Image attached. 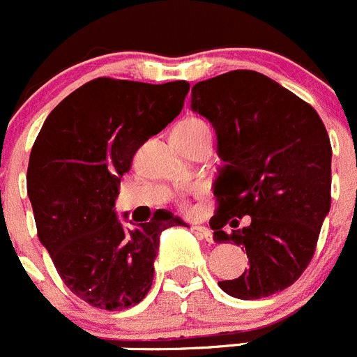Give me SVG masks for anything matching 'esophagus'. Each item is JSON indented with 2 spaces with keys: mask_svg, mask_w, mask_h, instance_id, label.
<instances>
[{
  "mask_svg": "<svg viewBox=\"0 0 357 357\" xmlns=\"http://www.w3.org/2000/svg\"><path fill=\"white\" fill-rule=\"evenodd\" d=\"M192 230H195L198 235H202L207 243H214V235H212V231L208 230V228L200 227V225H192Z\"/></svg>",
  "mask_w": 357,
  "mask_h": 357,
  "instance_id": "obj_1",
  "label": "esophagus"
}]
</instances>
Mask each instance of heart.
I'll return each instance as SVG.
<instances>
[{"label":"heart","mask_w":357,"mask_h":357,"mask_svg":"<svg viewBox=\"0 0 357 357\" xmlns=\"http://www.w3.org/2000/svg\"><path fill=\"white\" fill-rule=\"evenodd\" d=\"M173 132L182 134L188 139L196 138H212V129L205 120L198 119V116H189V119L182 120L181 123H176Z\"/></svg>","instance_id":"heart-1"}]
</instances>
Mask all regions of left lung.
<instances>
[{"label": "left lung", "mask_w": 357, "mask_h": 357, "mask_svg": "<svg viewBox=\"0 0 357 357\" xmlns=\"http://www.w3.org/2000/svg\"><path fill=\"white\" fill-rule=\"evenodd\" d=\"M191 107L214 126L225 161L214 182V238L250 258V269L218 285L246 301L285 290L312 261L331 207L328 130L308 102L255 70L196 83ZM243 215L252 218L248 227L222 230Z\"/></svg>", "instance_id": "8db88e82"}]
</instances>
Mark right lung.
<instances>
[{"label":"right lung","mask_w":357,"mask_h":357,"mask_svg":"<svg viewBox=\"0 0 357 357\" xmlns=\"http://www.w3.org/2000/svg\"><path fill=\"white\" fill-rule=\"evenodd\" d=\"M188 81L97 77L49 113L29 153L26 185L40 243L72 294L100 310L138 305L153 281L159 235L181 218L157 208L123 230L120 176L139 146L178 116Z\"/></svg>","instance_id":"right-lung-1"}]
</instances>
